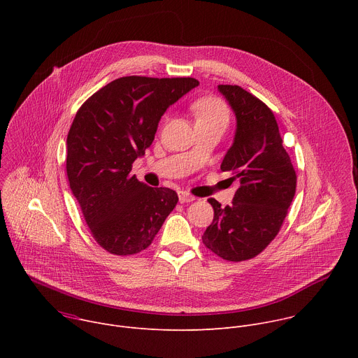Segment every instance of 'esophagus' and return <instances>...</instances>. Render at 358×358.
<instances>
[{
    "mask_svg": "<svg viewBox=\"0 0 358 358\" xmlns=\"http://www.w3.org/2000/svg\"><path fill=\"white\" fill-rule=\"evenodd\" d=\"M178 198H180V202H181V203H184V202H191V201L195 199V196L191 195V194L187 192V191H180V192H178Z\"/></svg>",
    "mask_w": 358,
    "mask_h": 358,
    "instance_id": "1",
    "label": "esophagus"
}]
</instances>
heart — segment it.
<instances>
[{
	"instance_id": "b5f03b06",
	"label": "heart",
	"mask_w": 358,
	"mask_h": 358,
	"mask_svg": "<svg viewBox=\"0 0 358 358\" xmlns=\"http://www.w3.org/2000/svg\"><path fill=\"white\" fill-rule=\"evenodd\" d=\"M191 109L198 124H221L227 127L231 119V112L225 101L217 96L196 99Z\"/></svg>"
}]
</instances>
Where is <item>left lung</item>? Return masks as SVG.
<instances>
[{
    "label": "left lung",
    "mask_w": 358,
    "mask_h": 358,
    "mask_svg": "<svg viewBox=\"0 0 358 358\" xmlns=\"http://www.w3.org/2000/svg\"><path fill=\"white\" fill-rule=\"evenodd\" d=\"M236 116L232 147L221 164L239 180L231 206L215 198L214 221L202 242L217 257L242 262L259 255L279 234L296 192V171L282 144L273 112L238 85H220Z\"/></svg>",
    "instance_id": "left-lung-1"
}]
</instances>
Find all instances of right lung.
I'll return each mask as SVG.
<instances>
[{"mask_svg": "<svg viewBox=\"0 0 358 358\" xmlns=\"http://www.w3.org/2000/svg\"><path fill=\"white\" fill-rule=\"evenodd\" d=\"M194 78L123 76L93 93L68 133L66 174L94 241L127 257L148 248L176 208L174 189L131 174L169 106L198 86Z\"/></svg>", "mask_w": 358, "mask_h": 358, "instance_id": "obj_1", "label": "right lung"}]
</instances>
